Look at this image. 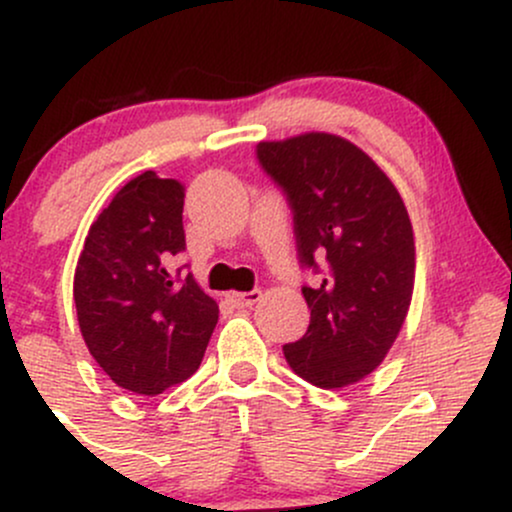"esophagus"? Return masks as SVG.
Wrapping results in <instances>:
<instances>
[{
	"instance_id": "esophagus-1",
	"label": "esophagus",
	"mask_w": 512,
	"mask_h": 512,
	"mask_svg": "<svg viewBox=\"0 0 512 512\" xmlns=\"http://www.w3.org/2000/svg\"><path fill=\"white\" fill-rule=\"evenodd\" d=\"M228 303L236 305V308H250L262 298V291H248V293H228Z\"/></svg>"
}]
</instances>
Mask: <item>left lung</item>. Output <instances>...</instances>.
<instances>
[{"label": "left lung", "instance_id": "8db88e82", "mask_svg": "<svg viewBox=\"0 0 512 512\" xmlns=\"http://www.w3.org/2000/svg\"><path fill=\"white\" fill-rule=\"evenodd\" d=\"M257 158L289 199L298 260L322 274L303 286L310 325L284 346L286 361L325 390L354 385L383 363L407 317L416 269L407 207L378 163L337 134L260 142Z\"/></svg>", "mask_w": 512, "mask_h": 512}]
</instances>
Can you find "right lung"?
I'll return each instance as SVG.
<instances>
[{
	"label": "right lung",
	"instance_id": "1",
	"mask_svg": "<svg viewBox=\"0 0 512 512\" xmlns=\"http://www.w3.org/2000/svg\"><path fill=\"white\" fill-rule=\"evenodd\" d=\"M185 187L154 170L113 197L88 231L76 262L81 337L110 380L154 397L202 363L219 305L192 274H173L185 250Z\"/></svg>",
	"mask_w": 512,
	"mask_h": 512
}]
</instances>
